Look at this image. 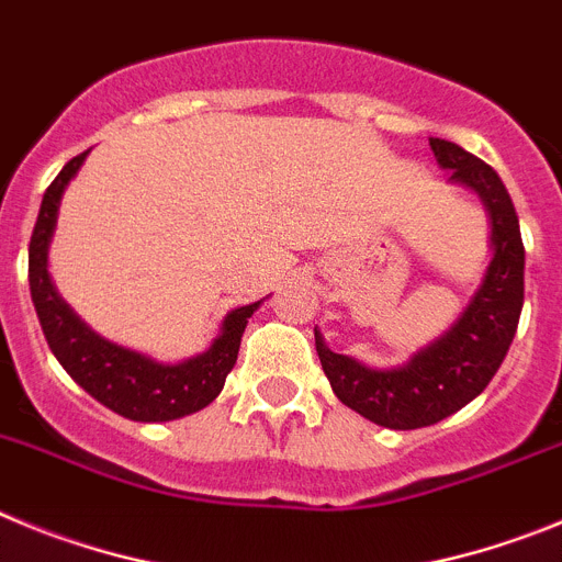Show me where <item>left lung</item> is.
<instances>
[{"mask_svg":"<svg viewBox=\"0 0 562 562\" xmlns=\"http://www.w3.org/2000/svg\"><path fill=\"white\" fill-rule=\"evenodd\" d=\"M448 181L470 187L490 218V249L482 285L462 316L403 367L372 369L338 356L316 330V352L344 406L383 428L412 431L451 417L487 389L518 330L524 307V240L507 187L490 165L448 139H428Z\"/></svg>","mask_w":562,"mask_h":562,"instance_id":"8db88e82","label":"left lung"}]
</instances>
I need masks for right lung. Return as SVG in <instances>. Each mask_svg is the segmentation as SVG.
<instances>
[{"label": "right lung", "instance_id": "obj_1", "mask_svg": "<svg viewBox=\"0 0 562 562\" xmlns=\"http://www.w3.org/2000/svg\"><path fill=\"white\" fill-rule=\"evenodd\" d=\"M89 154V150H86ZM86 154L75 156L64 165L42 199L38 221L30 237V296L42 322L49 350L67 369L78 386L92 394L105 408L136 423H168L187 417L210 406L224 389L240 350L246 325L260 302L235 307L221 322V333L210 344V350L181 363H159L143 352L125 350L120 344L105 341L103 336L86 327L72 307L60 300L47 271L49 244L58 224L60 195L83 165Z\"/></svg>", "mask_w": 562, "mask_h": 562}]
</instances>
